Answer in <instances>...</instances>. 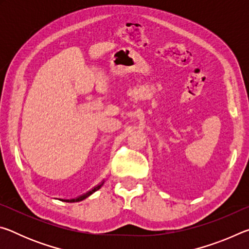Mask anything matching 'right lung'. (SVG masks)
<instances>
[{"label": "right lung", "mask_w": 249, "mask_h": 249, "mask_svg": "<svg viewBox=\"0 0 249 249\" xmlns=\"http://www.w3.org/2000/svg\"><path fill=\"white\" fill-rule=\"evenodd\" d=\"M103 183H104V181H102V182H101L100 184H98V185H96V187H94L93 189H92V190L88 191L87 193H84V195L80 196H78V197H75V199H71V200H65V202H79V201H82V200L86 199V197H88V196H91L92 193L95 192L96 190H99V189H100V188L102 187V185H103Z\"/></svg>", "instance_id": "1"}]
</instances>
